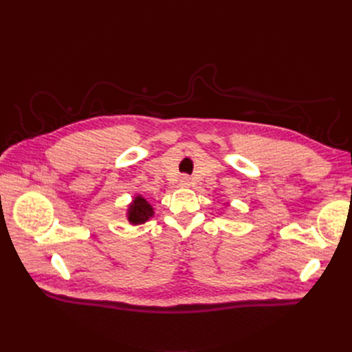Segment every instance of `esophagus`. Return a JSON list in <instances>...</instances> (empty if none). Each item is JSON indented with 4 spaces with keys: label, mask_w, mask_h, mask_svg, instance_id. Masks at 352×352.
<instances>
[{
    "label": "esophagus",
    "mask_w": 352,
    "mask_h": 352,
    "mask_svg": "<svg viewBox=\"0 0 352 352\" xmlns=\"http://www.w3.org/2000/svg\"><path fill=\"white\" fill-rule=\"evenodd\" d=\"M179 185L182 186V188L190 186V179L188 176H182V177H180V180H179Z\"/></svg>",
    "instance_id": "esophagus-1"
}]
</instances>
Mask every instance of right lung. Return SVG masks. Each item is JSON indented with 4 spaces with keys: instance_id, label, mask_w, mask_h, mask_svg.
<instances>
[{
    "instance_id": "1",
    "label": "right lung",
    "mask_w": 352,
    "mask_h": 352,
    "mask_svg": "<svg viewBox=\"0 0 352 352\" xmlns=\"http://www.w3.org/2000/svg\"><path fill=\"white\" fill-rule=\"evenodd\" d=\"M154 216V208L141 194H136L126 210V219L132 226L142 225Z\"/></svg>"
}]
</instances>
